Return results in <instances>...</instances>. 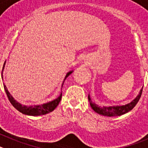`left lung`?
I'll use <instances>...</instances> for the list:
<instances>
[{
	"instance_id": "left-lung-1",
	"label": "left lung",
	"mask_w": 148,
	"mask_h": 148,
	"mask_svg": "<svg viewBox=\"0 0 148 148\" xmlns=\"http://www.w3.org/2000/svg\"><path fill=\"white\" fill-rule=\"evenodd\" d=\"M142 87L141 89L140 92H138L136 97L131 101L130 103L125 104V105H116V106H103L101 107L96 104L95 103L92 102V101L91 100L90 94L88 95V99L90 101V104L91 106L92 109L95 111V113H99L100 115H102L104 116H121V115L125 114V113H127L129 111L131 110L138 103V100L140 99L141 95L142 92Z\"/></svg>"
}]
</instances>
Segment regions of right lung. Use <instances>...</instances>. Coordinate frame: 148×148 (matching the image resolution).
I'll return each mask as SVG.
<instances>
[{
    "label": "right lung",
    "mask_w": 148,
    "mask_h": 148,
    "mask_svg": "<svg viewBox=\"0 0 148 148\" xmlns=\"http://www.w3.org/2000/svg\"><path fill=\"white\" fill-rule=\"evenodd\" d=\"M5 64H6V61H5L4 64H3V70H4V66ZM73 72V70H71V71H69L66 74L64 77V79L63 81L62 85H61V88L63 87V84H64V82L65 79L67 78L69 75L71 74ZM3 78V77H2ZM3 87H4L5 92H6V95L8 96V99L10 100V101L11 102V104H12L13 107L15 108V109L18 110L19 112H21L23 114L27 115V116H40V115H45L47 113H49L52 111L54 110L56 108V107L59 104L60 101L61 99V96H62V92H61L58 98H56L54 100L51 101H48L47 103H44V104H34V105H23V104H21V103L18 102L16 100H15L14 98L12 97V95L10 94V92L8 91L7 87H6L5 84H3Z\"/></svg>",
    "instance_id": "add662e5"
}]
</instances>
